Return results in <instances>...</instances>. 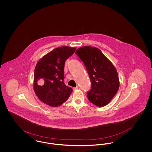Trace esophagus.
<instances>
[{
  "label": "esophagus",
  "instance_id": "esophagus-1",
  "mask_svg": "<svg viewBox=\"0 0 152 152\" xmlns=\"http://www.w3.org/2000/svg\"><path fill=\"white\" fill-rule=\"evenodd\" d=\"M79 89V86H76V87L73 88V91H75L76 90H77V89Z\"/></svg>",
  "mask_w": 152,
  "mask_h": 152
}]
</instances>
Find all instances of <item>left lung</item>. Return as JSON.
I'll list each match as a JSON object with an SVG mask.
<instances>
[{
  "label": "left lung",
  "mask_w": 152,
  "mask_h": 152,
  "mask_svg": "<svg viewBox=\"0 0 152 152\" xmlns=\"http://www.w3.org/2000/svg\"><path fill=\"white\" fill-rule=\"evenodd\" d=\"M76 53L83 62L91 81L87 97L99 107L107 105L118 90L119 79L116 68L99 48L80 47Z\"/></svg>",
  "instance_id": "1"
}]
</instances>
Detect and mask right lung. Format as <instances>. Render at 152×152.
<instances>
[{"mask_svg":"<svg viewBox=\"0 0 152 152\" xmlns=\"http://www.w3.org/2000/svg\"><path fill=\"white\" fill-rule=\"evenodd\" d=\"M76 48L63 46L47 53L37 63L34 89L39 99L52 107H57L68 100L72 89L64 83L65 61Z\"/></svg>","mask_w":152,"mask_h":152,"instance_id":"add662e5","label":"right lung"}]
</instances>
